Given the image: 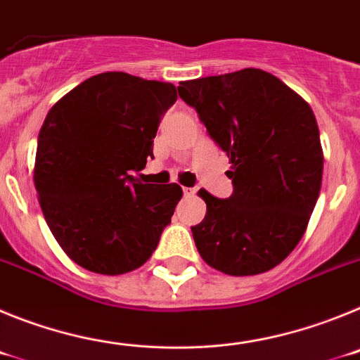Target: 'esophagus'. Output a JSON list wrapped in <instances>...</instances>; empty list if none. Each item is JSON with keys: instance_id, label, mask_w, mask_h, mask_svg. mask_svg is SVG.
I'll use <instances>...</instances> for the list:
<instances>
[{"instance_id": "obj_1", "label": "esophagus", "mask_w": 360, "mask_h": 360, "mask_svg": "<svg viewBox=\"0 0 360 360\" xmlns=\"http://www.w3.org/2000/svg\"><path fill=\"white\" fill-rule=\"evenodd\" d=\"M184 195H186V196H195L196 195V189H195V187H184Z\"/></svg>"}]
</instances>
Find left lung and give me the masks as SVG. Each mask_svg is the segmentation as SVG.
Returning <instances> with one entry per match:
<instances>
[{
    "label": "left lung",
    "mask_w": 360,
    "mask_h": 360,
    "mask_svg": "<svg viewBox=\"0 0 360 360\" xmlns=\"http://www.w3.org/2000/svg\"><path fill=\"white\" fill-rule=\"evenodd\" d=\"M178 94L227 153L234 193L200 189L205 218L191 227L209 266L229 276L274 269L301 241L323 180L316 115L301 95L257 68L184 81Z\"/></svg>",
    "instance_id": "1"
}]
</instances>
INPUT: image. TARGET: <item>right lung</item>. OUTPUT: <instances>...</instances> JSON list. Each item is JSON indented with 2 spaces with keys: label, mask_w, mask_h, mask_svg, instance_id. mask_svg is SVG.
Segmentation results:
<instances>
[{
  "label": "right lung",
  "mask_w": 360,
  "mask_h": 360,
  "mask_svg": "<svg viewBox=\"0 0 360 360\" xmlns=\"http://www.w3.org/2000/svg\"><path fill=\"white\" fill-rule=\"evenodd\" d=\"M171 82L98 73L59 98L37 136L34 184L57 243L82 269L119 276L144 265L171 224L182 187L144 184Z\"/></svg>",
  "instance_id": "add662e5"
}]
</instances>
